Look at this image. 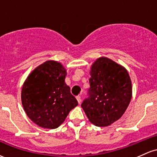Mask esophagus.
<instances>
[{
  "instance_id": "esophagus-1",
  "label": "esophagus",
  "mask_w": 157,
  "mask_h": 157,
  "mask_svg": "<svg viewBox=\"0 0 157 157\" xmlns=\"http://www.w3.org/2000/svg\"><path fill=\"white\" fill-rule=\"evenodd\" d=\"M76 98H77V101H78L79 104H80V103H81V97H80V95H78L76 97Z\"/></svg>"
}]
</instances>
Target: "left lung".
Instances as JSON below:
<instances>
[{
	"label": "left lung",
	"instance_id": "8db88e82",
	"mask_svg": "<svg viewBox=\"0 0 157 157\" xmlns=\"http://www.w3.org/2000/svg\"><path fill=\"white\" fill-rule=\"evenodd\" d=\"M89 84V98L82 108L95 126H109L123 115L131 100L128 72L109 58L100 57L91 67Z\"/></svg>",
	"mask_w": 157,
	"mask_h": 157
}]
</instances>
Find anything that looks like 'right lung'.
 <instances>
[{
  "mask_svg": "<svg viewBox=\"0 0 157 157\" xmlns=\"http://www.w3.org/2000/svg\"><path fill=\"white\" fill-rule=\"evenodd\" d=\"M66 75L61 63L48 60L36 67L24 82L22 105L29 118L38 126L57 128L78 105L65 82Z\"/></svg>",
  "mask_w": 157,
  "mask_h": 157,
  "instance_id": "add662e5",
  "label": "right lung"
}]
</instances>
